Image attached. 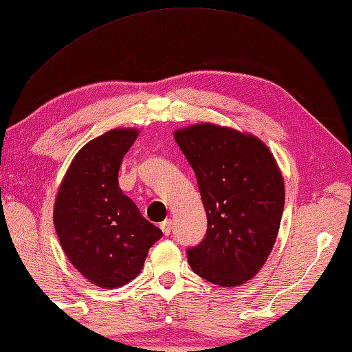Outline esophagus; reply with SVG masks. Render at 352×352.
Returning a JSON list of instances; mask_svg holds the SVG:
<instances>
[{
    "mask_svg": "<svg viewBox=\"0 0 352 352\" xmlns=\"http://www.w3.org/2000/svg\"><path fill=\"white\" fill-rule=\"evenodd\" d=\"M160 230L164 231L165 236L171 234V231H173V220H171V219H166L165 221H162V223H160Z\"/></svg>",
    "mask_w": 352,
    "mask_h": 352,
    "instance_id": "1",
    "label": "esophagus"
}]
</instances>
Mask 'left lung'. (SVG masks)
<instances>
[{"label":"left lung","mask_w":352,"mask_h":352,"mask_svg":"<svg viewBox=\"0 0 352 352\" xmlns=\"http://www.w3.org/2000/svg\"><path fill=\"white\" fill-rule=\"evenodd\" d=\"M197 176L208 231L187 250L193 272L210 283L237 286L258 274L277 239L285 184L261 140L215 124L175 132Z\"/></svg>","instance_id":"left-lung-1"}]
</instances>
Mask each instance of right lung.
<instances>
[{
    "instance_id": "obj_1",
    "label": "right lung",
    "mask_w": 352,
    "mask_h": 352,
    "mask_svg": "<svg viewBox=\"0 0 352 352\" xmlns=\"http://www.w3.org/2000/svg\"><path fill=\"white\" fill-rule=\"evenodd\" d=\"M137 137V129H115L86 143L70 164L53 209L69 261L105 289L137 277L162 237L118 184L121 162Z\"/></svg>"
}]
</instances>
